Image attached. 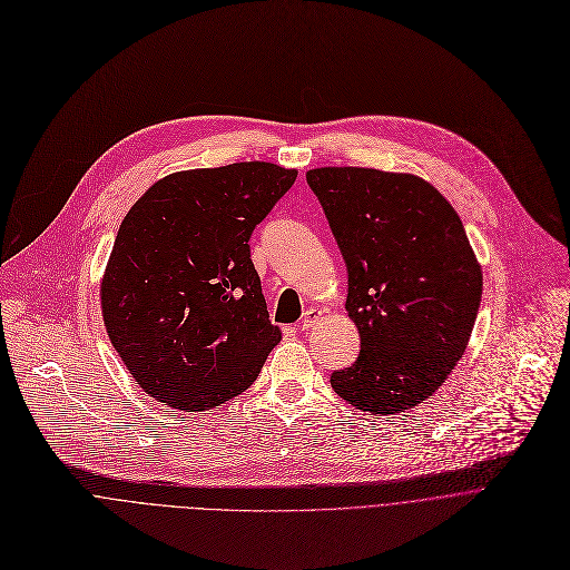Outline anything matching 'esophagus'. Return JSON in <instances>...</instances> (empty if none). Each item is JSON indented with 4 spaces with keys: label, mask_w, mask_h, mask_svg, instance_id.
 <instances>
[{
    "label": "esophagus",
    "mask_w": 570,
    "mask_h": 570,
    "mask_svg": "<svg viewBox=\"0 0 570 570\" xmlns=\"http://www.w3.org/2000/svg\"><path fill=\"white\" fill-rule=\"evenodd\" d=\"M320 317V311L317 308H308L304 315H302V320H299V332H308L311 327H313V322Z\"/></svg>",
    "instance_id": "34e87169"
}]
</instances>
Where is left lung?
<instances>
[{
	"mask_svg": "<svg viewBox=\"0 0 570 570\" xmlns=\"http://www.w3.org/2000/svg\"><path fill=\"white\" fill-rule=\"evenodd\" d=\"M347 266V313L361 336L332 387L370 415L426 401L462 358L482 271L449 200L409 174L324 167L306 174Z\"/></svg>",
	"mask_w": 570,
	"mask_h": 570,
	"instance_id": "8db88e82",
	"label": "left lung"
}]
</instances>
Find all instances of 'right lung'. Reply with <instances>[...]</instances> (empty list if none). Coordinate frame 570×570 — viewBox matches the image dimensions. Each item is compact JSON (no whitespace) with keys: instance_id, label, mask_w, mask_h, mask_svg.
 <instances>
[{"instance_id":"add662e5","label":"right lung","mask_w":570,"mask_h":570,"mask_svg":"<svg viewBox=\"0 0 570 570\" xmlns=\"http://www.w3.org/2000/svg\"><path fill=\"white\" fill-rule=\"evenodd\" d=\"M295 178L271 161L180 171L130 207L101 306L112 347L146 394L194 413L255 383L282 334L250 236Z\"/></svg>"}]
</instances>
